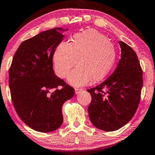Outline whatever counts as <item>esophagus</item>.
I'll return each mask as SVG.
<instances>
[{
  "instance_id": "esophagus-1",
  "label": "esophagus",
  "mask_w": 155,
  "mask_h": 155,
  "mask_svg": "<svg viewBox=\"0 0 155 155\" xmlns=\"http://www.w3.org/2000/svg\"><path fill=\"white\" fill-rule=\"evenodd\" d=\"M82 89H78V88H76L75 89V94H79L80 92H81L82 91Z\"/></svg>"
}]
</instances>
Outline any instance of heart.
Wrapping results in <instances>:
<instances>
[{"label": "heart", "instance_id": "heart-1", "mask_svg": "<svg viewBox=\"0 0 155 155\" xmlns=\"http://www.w3.org/2000/svg\"><path fill=\"white\" fill-rule=\"evenodd\" d=\"M114 46L104 35L94 29L74 34L71 42L63 41L54 53V63L57 74L68 77L75 87L87 85L92 80L98 81L108 75L116 60Z\"/></svg>", "mask_w": 155, "mask_h": 155}]
</instances>
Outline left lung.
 <instances>
[{"mask_svg": "<svg viewBox=\"0 0 155 155\" xmlns=\"http://www.w3.org/2000/svg\"><path fill=\"white\" fill-rule=\"evenodd\" d=\"M121 58L116 69L104 81L88 89L91 101L89 117L94 127L111 132L130 121L140 101L143 79L136 53L130 46L119 41Z\"/></svg>", "mask_w": 155, "mask_h": 155, "instance_id": "8db88e82", "label": "left lung"}]
</instances>
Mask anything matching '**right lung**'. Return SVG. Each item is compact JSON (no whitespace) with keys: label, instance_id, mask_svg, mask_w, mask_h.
I'll use <instances>...</instances> for the list:
<instances>
[{"label":"right lung","instance_id":"right-lung-1","mask_svg":"<svg viewBox=\"0 0 155 155\" xmlns=\"http://www.w3.org/2000/svg\"><path fill=\"white\" fill-rule=\"evenodd\" d=\"M68 30L54 28L24 41L10 67L9 88L15 111L37 132L59 128L63 123L62 106L74 95V88L53 69L54 51L63 40V32Z\"/></svg>","mask_w":155,"mask_h":155}]
</instances>
